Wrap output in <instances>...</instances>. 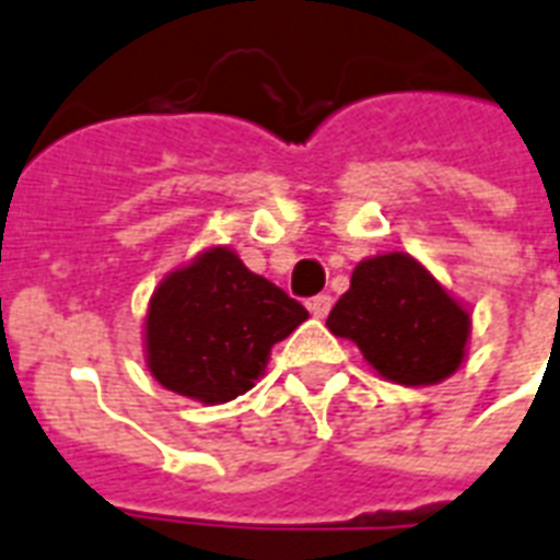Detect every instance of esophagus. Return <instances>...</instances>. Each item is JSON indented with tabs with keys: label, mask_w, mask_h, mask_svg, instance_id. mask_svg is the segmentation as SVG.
Wrapping results in <instances>:
<instances>
[{
	"label": "esophagus",
	"mask_w": 560,
	"mask_h": 560,
	"mask_svg": "<svg viewBox=\"0 0 560 560\" xmlns=\"http://www.w3.org/2000/svg\"><path fill=\"white\" fill-rule=\"evenodd\" d=\"M329 310H332V298H329V294H318V298H312L310 301V312L315 318H327Z\"/></svg>",
	"instance_id": "34e87169"
}]
</instances>
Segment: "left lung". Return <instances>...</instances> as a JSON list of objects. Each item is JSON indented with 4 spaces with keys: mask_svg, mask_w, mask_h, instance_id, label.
I'll use <instances>...</instances> for the list:
<instances>
[{
    "mask_svg": "<svg viewBox=\"0 0 560 560\" xmlns=\"http://www.w3.org/2000/svg\"><path fill=\"white\" fill-rule=\"evenodd\" d=\"M327 327L388 383L435 385L465 362L470 312L418 259L392 250L353 268Z\"/></svg>",
    "mask_w": 560,
    "mask_h": 560,
    "instance_id": "obj_1",
    "label": "left lung"
}]
</instances>
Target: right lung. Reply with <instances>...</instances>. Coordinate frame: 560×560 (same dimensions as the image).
Instances as JSON below:
<instances>
[{
  "instance_id": "obj_1",
  "label": "right lung",
  "mask_w": 560,
  "mask_h": 560,
  "mask_svg": "<svg viewBox=\"0 0 560 560\" xmlns=\"http://www.w3.org/2000/svg\"><path fill=\"white\" fill-rule=\"evenodd\" d=\"M310 312L231 248L203 254L160 280L145 315V365L163 388L228 402L266 374L277 341Z\"/></svg>"
}]
</instances>
